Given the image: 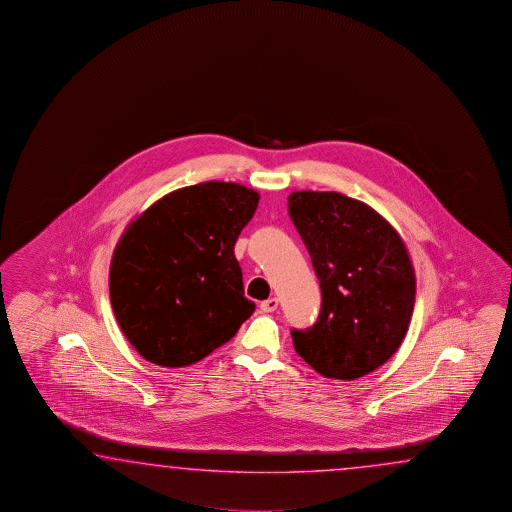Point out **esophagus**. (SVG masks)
Segmentation results:
<instances>
[{
    "instance_id": "1",
    "label": "esophagus",
    "mask_w": 512,
    "mask_h": 512,
    "mask_svg": "<svg viewBox=\"0 0 512 512\" xmlns=\"http://www.w3.org/2000/svg\"><path fill=\"white\" fill-rule=\"evenodd\" d=\"M261 311L263 313H272V311H276L278 309V298H269V300H265V302H261Z\"/></svg>"
}]
</instances>
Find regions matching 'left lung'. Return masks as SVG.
<instances>
[{"instance_id": "obj_1", "label": "left lung", "mask_w": 512, "mask_h": 512, "mask_svg": "<svg viewBox=\"0 0 512 512\" xmlns=\"http://www.w3.org/2000/svg\"><path fill=\"white\" fill-rule=\"evenodd\" d=\"M289 216L322 291L315 326L291 333L294 349L327 379L355 381L406 337L415 304L410 254L377 210L338 192H293Z\"/></svg>"}]
</instances>
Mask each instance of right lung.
<instances>
[{"mask_svg":"<svg viewBox=\"0 0 512 512\" xmlns=\"http://www.w3.org/2000/svg\"><path fill=\"white\" fill-rule=\"evenodd\" d=\"M260 194L207 181L157 199L122 232L109 267L120 331L163 368L199 362L229 342L256 305L243 294L234 245Z\"/></svg>","mask_w":512,"mask_h":512,"instance_id":"right-lung-1","label":"right lung"}]
</instances>
